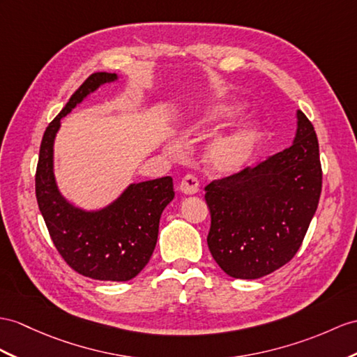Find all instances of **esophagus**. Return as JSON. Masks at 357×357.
Returning <instances> with one entry per match:
<instances>
[{
	"label": "esophagus",
	"mask_w": 357,
	"mask_h": 357,
	"mask_svg": "<svg viewBox=\"0 0 357 357\" xmlns=\"http://www.w3.org/2000/svg\"><path fill=\"white\" fill-rule=\"evenodd\" d=\"M198 189H199L198 180L195 176H190V174L180 181V190L185 195H194L198 192Z\"/></svg>",
	"instance_id": "esophagus-1"
}]
</instances>
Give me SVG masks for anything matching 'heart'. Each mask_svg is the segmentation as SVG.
<instances>
[{
    "mask_svg": "<svg viewBox=\"0 0 357 357\" xmlns=\"http://www.w3.org/2000/svg\"><path fill=\"white\" fill-rule=\"evenodd\" d=\"M244 107L239 102H224L206 112L189 130V136H202L236 119ZM259 137V128L253 123L242 124L231 132L218 136L207 145L204 160L216 174H233L242 169L253 155Z\"/></svg>",
    "mask_w": 357,
    "mask_h": 357,
    "instance_id": "obj_1",
    "label": "heart"
}]
</instances>
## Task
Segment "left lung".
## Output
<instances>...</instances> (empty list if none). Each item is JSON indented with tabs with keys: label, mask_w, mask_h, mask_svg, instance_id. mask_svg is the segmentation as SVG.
<instances>
[{
	"label": "left lung",
	"mask_w": 357,
	"mask_h": 357,
	"mask_svg": "<svg viewBox=\"0 0 357 357\" xmlns=\"http://www.w3.org/2000/svg\"><path fill=\"white\" fill-rule=\"evenodd\" d=\"M321 185L317 133L297 110L289 149L206 186L212 218L207 245L215 262L233 279L245 280L288 264L317 212Z\"/></svg>",
	"instance_id": "obj_1"
}]
</instances>
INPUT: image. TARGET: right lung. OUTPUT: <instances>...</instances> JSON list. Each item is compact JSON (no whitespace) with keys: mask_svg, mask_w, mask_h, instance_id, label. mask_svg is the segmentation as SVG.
<instances>
[{"mask_svg":"<svg viewBox=\"0 0 357 357\" xmlns=\"http://www.w3.org/2000/svg\"><path fill=\"white\" fill-rule=\"evenodd\" d=\"M110 73L92 74L75 91L42 137L36 169L39 211L65 262L95 280L127 282L142 271L153 255L163 208L174 198L171 177L130 183L121 195L100 208L69 202L54 176V141L60 121L101 86L118 82Z\"/></svg>","mask_w":357,"mask_h":357,"instance_id":"1","label":"right lung"}]
</instances>
